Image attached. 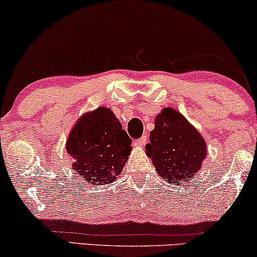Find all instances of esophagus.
Instances as JSON below:
<instances>
[{
  "label": "esophagus",
  "instance_id": "esophagus-1",
  "mask_svg": "<svg viewBox=\"0 0 257 257\" xmlns=\"http://www.w3.org/2000/svg\"><path fill=\"white\" fill-rule=\"evenodd\" d=\"M147 143V136H143L140 139H137L135 142V146L143 147Z\"/></svg>",
  "mask_w": 257,
  "mask_h": 257
}]
</instances>
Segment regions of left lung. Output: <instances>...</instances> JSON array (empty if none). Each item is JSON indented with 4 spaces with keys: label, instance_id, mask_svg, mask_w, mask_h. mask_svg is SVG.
Wrapping results in <instances>:
<instances>
[{
    "label": "left lung",
    "instance_id": "1",
    "mask_svg": "<svg viewBox=\"0 0 257 257\" xmlns=\"http://www.w3.org/2000/svg\"><path fill=\"white\" fill-rule=\"evenodd\" d=\"M145 150L157 173L174 185L191 180L207 156L202 136L172 107H165L156 117Z\"/></svg>",
    "mask_w": 257,
    "mask_h": 257
}]
</instances>
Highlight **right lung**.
I'll list each match as a JSON object with an SVG mask.
<instances>
[{
    "label": "right lung",
    "instance_id": "add662e5",
    "mask_svg": "<svg viewBox=\"0 0 257 257\" xmlns=\"http://www.w3.org/2000/svg\"><path fill=\"white\" fill-rule=\"evenodd\" d=\"M131 144L113 112L100 106L77 120L65 149L75 160L72 170L83 180L100 185L110 184L121 173L131 153Z\"/></svg>",
    "mask_w": 257,
    "mask_h": 257
}]
</instances>
